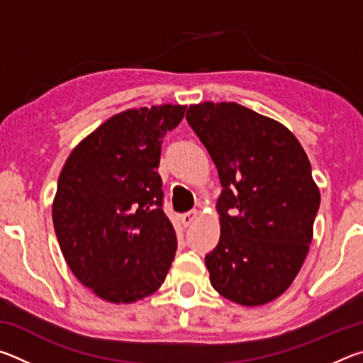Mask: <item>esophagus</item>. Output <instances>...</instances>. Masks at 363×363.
<instances>
[{
	"mask_svg": "<svg viewBox=\"0 0 363 363\" xmlns=\"http://www.w3.org/2000/svg\"><path fill=\"white\" fill-rule=\"evenodd\" d=\"M196 216H199V211H187V213H184L182 216H181V223H182V225L184 227H187V225H190L194 223V220L196 219Z\"/></svg>",
	"mask_w": 363,
	"mask_h": 363,
	"instance_id": "obj_1",
	"label": "esophagus"
}]
</instances>
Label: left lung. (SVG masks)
I'll list each match as a JSON object with an SVG mask.
<instances>
[{
    "mask_svg": "<svg viewBox=\"0 0 363 363\" xmlns=\"http://www.w3.org/2000/svg\"><path fill=\"white\" fill-rule=\"evenodd\" d=\"M186 118L223 186L219 243L205 256L211 285L237 304H267L296 279L314 235L309 158L286 126L240 104H195Z\"/></svg>",
    "mask_w": 363,
    "mask_h": 363,
    "instance_id": "obj_1",
    "label": "left lung"
}]
</instances>
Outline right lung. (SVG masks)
Returning a JSON list of instances; mask_svg holds the SVG:
<instances>
[{
  "label": "right lung",
  "instance_id": "right-lung-1",
  "mask_svg": "<svg viewBox=\"0 0 363 363\" xmlns=\"http://www.w3.org/2000/svg\"><path fill=\"white\" fill-rule=\"evenodd\" d=\"M186 106H152L113 115L67 158L52 223L73 275L96 296L130 304L150 296L174 259V227L163 211L157 173L164 134Z\"/></svg>",
  "mask_w": 363,
  "mask_h": 363
}]
</instances>
